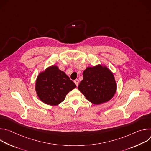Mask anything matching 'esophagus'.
I'll use <instances>...</instances> for the list:
<instances>
[{
  "label": "esophagus",
  "instance_id": "34e87169",
  "mask_svg": "<svg viewBox=\"0 0 151 151\" xmlns=\"http://www.w3.org/2000/svg\"><path fill=\"white\" fill-rule=\"evenodd\" d=\"M74 82H75V83L76 85V86H77V87H78V85H79V80L78 79H76V80H75L74 81Z\"/></svg>",
  "mask_w": 151,
  "mask_h": 151
}]
</instances>
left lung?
<instances>
[{
  "label": "left lung",
  "instance_id": "1",
  "mask_svg": "<svg viewBox=\"0 0 151 151\" xmlns=\"http://www.w3.org/2000/svg\"><path fill=\"white\" fill-rule=\"evenodd\" d=\"M117 85L112 72L100 64L88 67L83 72L78 90L89 101L99 104L110 100L116 93Z\"/></svg>",
  "mask_w": 151,
  "mask_h": 151
}]
</instances>
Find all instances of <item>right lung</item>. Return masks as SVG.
<instances>
[{
    "mask_svg": "<svg viewBox=\"0 0 151 151\" xmlns=\"http://www.w3.org/2000/svg\"><path fill=\"white\" fill-rule=\"evenodd\" d=\"M76 87V85L69 77L54 65L39 74L35 89L42 102L56 106L65 99L67 94Z\"/></svg>",
    "mask_w": 151,
    "mask_h": 151,
    "instance_id": "add662e5",
    "label": "right lung"
}]
</instances>
